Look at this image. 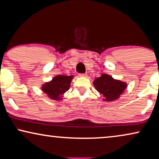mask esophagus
I'll list each match as a JSON object with an SVG mask.
<instances>
[{
  "mask_svg": "<svg viewBox=\"0 0 159 159\" xmlns=\"http://www.w3.org/2000/svg\"><path fill=\"white\" fill-rule=\"evenodd\" d=\"M80 77H87V74H80Z\"/></svg>",
  "mask_w": 159,
  "mask_h": 159,
  "instance_id": "34e87169",
  "label": "esophagus"
}]
</instances>
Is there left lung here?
<instances>
[{
	"mask_svg": "<svg viewBox=\"0 0 159 159\" xmlns=\"http://www.w3.org/2000/svg\"><path fill=\"white\" fill-rule=\"evenodd\" d=\"M95 88L104 97L105 101H114L118 99L127 87L122 81L114 80L111 76L103 74L93 82Z\"/></svg>",
	"mask_w": 159,
	"mask_h": 159,
	"instance_id": "1",
	"label": "left lung"
}]
</instances>
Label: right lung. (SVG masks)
<instances>
[{"mask_svg":"<svg viewBox=\"0 0 159 159\" xmlns=\"http://www.w3.org/2000/svg\"><path fill=\"white\" fill-rule=\"evenodd\" d=\"M74 76L57 75L51 81L45 82L42 86V90L46 93L50 98L54 101H61L63 94L70 88Z\"/></svg>","mask_w":159,"mask_h":159,"instance_id":"add662e5","label":"right lung"}]
</instances>
